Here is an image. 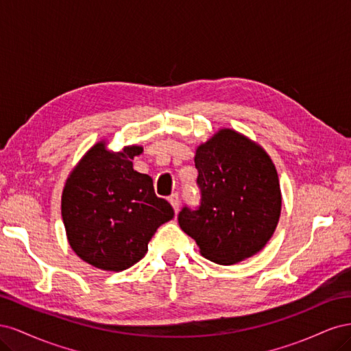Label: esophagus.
I'll use <instances>...</instances> for the list:
<instances>
[{"instance_id":"obj_1","label":"esophagus","mask_w":351,"mask_h":351,"mask_svg":"<svg viewBox=\"0 0 351 351\" xmlns=\"http://www.w3.org/2000/svg\"><path fill=\"white\" fill-rule=\"evenodd\" d=\"M168 202H169V204H171L173 209L176 210V214H177V210H178V205H180V200H178V195H177V193H173L171 196H169V197H168Z\"/></svg>"}]
</instances>
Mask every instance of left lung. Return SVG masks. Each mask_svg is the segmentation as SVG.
<instances>
[{"mask_svg": "<svg viewBox=\"0 0 351 351\" xmlns=\"http://www.w3.org/2000/svg\"><path fill=\"white\" fill-rule=\"evenodd\" d=\"M200 205L184 206L178 224L200 254L219 265L247 259L265 247L281 214V190L269 155L249 137L221 129L195 155Z\"/></svg>", "mask_w": 351, "mask_h": 351, "instance_id": "left-lung-1", "label": "left lung"}]
</instances>
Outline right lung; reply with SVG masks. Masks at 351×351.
<instances>
[{"label": "right lung", "instance_id": "obj_1", "mask_svg": "<svg viewBox=\"0 0 351 351\" xmlns=\"http://www.w3.org/2000/svg\"><path fill=\"white\" fill-rule=\"evenodd\" d=\"M142 146L120 152L98 142L70 173L61 196V215L70 247L95 268L120 272L147 252V243L174 210L158 197L147 174L133 169Z\"/></svg>", "mask_w": 351, "mask_h": 351}]
</instances>
